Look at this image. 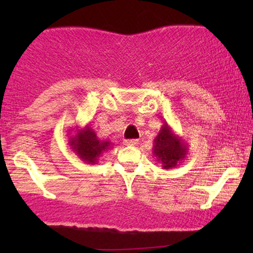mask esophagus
Listing matches in <instances>:
<instances>
[{
	"mask_svg": "<svg viewBox=\"0 0 253 253\" xmlns=\"http://www.w3.org/2000/svg\"><path fill=\"white\" fill-rule=\"evenodd\" d=\"M124 145H126V146H137V145H138V140H137V139H127V140H124Z\"/></svg>",
	"mask_w": 253,
	"mask_h": 253,
	"instance_id": "obj_1",
	"label": "esophagus"
}]
</instances>
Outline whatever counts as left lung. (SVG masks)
Here are the masks:
<instances>
[{"instance_id": "1", "label": "left lung", "mask_w": 253, "mask_h": 253, "mask_svg": "<svg viewBox=\"0 0 253 253\" xmlns=\"http://www.w3.org/2000/svg\"><path fill=\"white\" fill-rule=\"evenodd\" d=\"M189 153V145L166 122L153 141V155L164 169L177 167Z\"/></svg>"}]
</instances>
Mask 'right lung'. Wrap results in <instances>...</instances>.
<instances>
[{
  "label": "right lung",
  "mask_w": 253,
  "mask_h": 253,
  "mask_svg": "<svg viewBox=\"0 0 253 253\" xmlns=\"http://www.w3.org/2000/svg\"><path fill=\"white\" fill-rule=\"evenodd\" d=\"M69 131V146L86 164L98 165L99 159L113 148L112 141L100 139L89 124L76 126L75 129Z\"/></svg>",
  "instance_id": "right-lung-1"
}]
</instances>
